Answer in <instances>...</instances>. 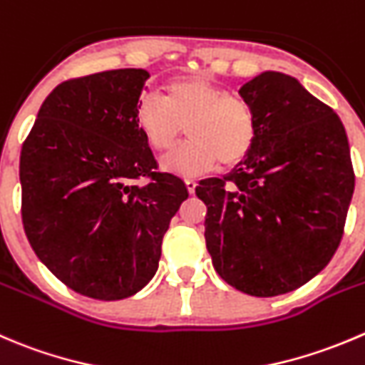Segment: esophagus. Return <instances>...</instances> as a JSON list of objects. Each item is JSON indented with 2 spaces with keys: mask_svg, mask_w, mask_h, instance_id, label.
Returning <instances> with one entry per match:
<instances>
[{
  "mask_svg": "<svg viewBox=\"0 0 365 365\" xmlns=\"http://www.w3.org/2000/svg\"><path fill=\"white\" fill-rule=\"evenodd\" d=\"M185 185H187V190H189L190 194L194 192V190H196V185H197V182L194 178H185Z\"/></svg>",
  "mask_w": 365,
  "mask_h": 365,
  "instance_id": "obj_1",
  "label": "esophagus"
}]
</instances>
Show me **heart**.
I'll return each mask as SVG.
<instances>
[{
	"label": "heart",
	"mask_w": 365,
	"mask_h": 365,
	"mask_svg": "<svg viewBox=\"0 0 365 365\" xmlns=\"http://www.w3.org/2000/svg\"><path fill=\"white\" fill-rule=\"evenodd\" d=\"M135 121L155 151L171 150L185 126L189 140L162 160L168 171L185 176L207 171L217 160L239 164L253 150L258 133L253 107L203 74L171 81L164 96L144 93Z\"/></svg>",
	"instance_id": "heart-1"
}]
</instances>
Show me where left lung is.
<instances>
[{"mask_svg":"<svg viewBox=\"0 0 365 365\" xmlns=\"http://www.w3.org/2000/svg\"><path fill=\"white\" fill-rule=\"evenodd\" d=\"M258 133L225 178L201 180L205 240L215 271L244 294L271 298L312 280L344 233L355 189L339 115L296 78L267 71L244 83Z\"/></svg>","mask_w":365,"mask_h":365,"instance_id":"1","label":"left lung"}]
</instances>
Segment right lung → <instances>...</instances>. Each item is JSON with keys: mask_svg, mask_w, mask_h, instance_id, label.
Wrapping results in <instances>:
<instances>
[{"mask_svg": "<svg viewBox=\"0 0 365 365\" xmlns=\"http://www.w3.org/2000/svg\"><path fill=\"white\" fill-rule=\"evenodd\" d=\"M144 69L62 81L21 148V217L42 264L74 292L114 302L153 278L189 192L160 173L135 121ZM146 178L139 186L136 180Z\"/></svg>", "mask_w": 365, "mask_h": 365, "instance_id": "obj_1", "label": "right lung"}]
</instances>
